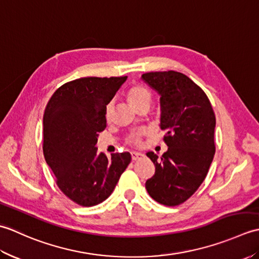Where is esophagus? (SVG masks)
Listing matches in <instances>:
<instances>
[{
    "label": "esophagus",
    "instance_id": "esophagus-1",
    "mask_svg": "<svg viewBox=\"0 0 259 259\" xmlns=\"http://www.w3.org/2000/svg\"><path fill=\"white\" fill-rule=\"evenodd\" d=\"M142 157H144V153L137 152V151H133V152H131V158H133L134 161L139 160V159H141Z\"/></svg>",
    "mask_w": 259,
    "mask_h": 259
}]
</instances>
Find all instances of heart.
I'll return each instance as SVG.
<instances>
[{"instance_id": "heart-1", "label": "heart", "mask_w": 259, "mask_h": 259, "mask_svg": "<svg viewBox=\"0 0 259 259\" xmlns=\"http://www.w3.org/2000/svg\"><path fill=\"white\" fill-rule=\"evenodd\" d=\"M128 101L130 102L131 106L134 108H138L142 104H150L151 102V92L148 89L147 87L142 85V84H136L134 87H131L129 91H128ZM112 107H113V102H109L106 107V118L109 119L110 114H111L112 111ZM129 142L133 145H139L140 144V134L137 133L133 135L129 138Z\"/></svg>"}]
</instances>
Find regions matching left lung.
Instances as JSON below:
<instances>
[{
  "instance_id": "8db88e82",
  "label": "left lung",
  "mask_w": 259,
  "mask_h": 259,
  "mask_svg": "<svg viewBox=\"0 0 259 259\" xmlns=\"http://www.w3.org/2000/svg\"><path fill=\"white\" fill-rule=\"evenodd\" d=\"M142 80L160 96V128L168 150L148 152L156 172L146 181L152 199L174 207L195 194L213 159L216 118L206 93L177 71L148 72Z\"/></svg>"
}]
</instances>
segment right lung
<instances>
[{"instance_id":"1","label":"right lung","mask_w":259,"mask_h":259,"mask_svg":"<svg viewBox=\"0 0 259 259\" xmlns=\"http://www.w3.org/2000/svg\"><path fill=\"white\" fill-rule=\"evenodd\" d=\"M126 76L81 78L53 93L43 115V153L57 185L71 200L96 206L112 194L131 161L129 152L98 153L99 133L107 126L106 107Z\"/></svg>"}]
</instances>
